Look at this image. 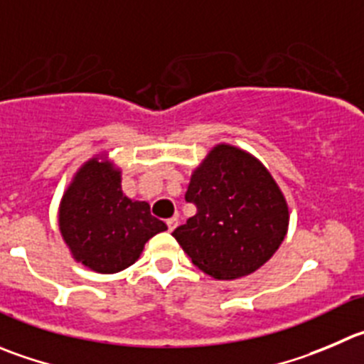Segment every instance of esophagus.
Masks as SVG:
<instances>
[{
    "label": "esophagus",
    "instance_id": "1",
    "mask_svg": "<svg viewBox=\"0 0 364 364\" xmlns=\"http://www.w3.org/2000/svg\"><path fill=\"white\" fill-rule=\"evenodd\" d=\"M166 225H168L169 230H175V227L178 225V220H176V218H169V220L166 221Z\"/></svg>",
    "mask_w": 364,
    "mask_h": 364
}]
</instances>
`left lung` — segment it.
<instances>
[{
	"instance_id": "left-lung-1",
	"label": "left lung",
	"mask_w": 364,
	"mask_h": 364,
	"mask_svg": "<svg viewBox=\"0 0 364 364\" xmlns=\"http://www.w3.org/2000/svg\"><path fill=\"white\" fill-rule=\"evenodd\" d=\"M186 200L196 214L173 230L193 264L218 280L250 275L286 237L289 210L261 161L218 144L193 171Z\"/></svg>"
}]
</instances>
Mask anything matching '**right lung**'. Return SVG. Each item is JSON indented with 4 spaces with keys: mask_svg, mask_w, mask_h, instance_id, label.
<instances>
[{
    "mask_svg": "<svg viewBox=\"0 0 364 364\" xmlns=\"http://www.w3.org/2000/svg\"><path fill=\"white\" fill-rule=\"evenodd\" d=\"M58 228L73 259L96 273L132 266L144 243L168 230L146 202L123 195L119 168L107 155L89 159L73 176L60 200Z\"/></svg>",
    "mask_w": 364,
    "mask_h": 364,
    "instance_id": "1",
    "label": "right lung"
}]
</instances>
